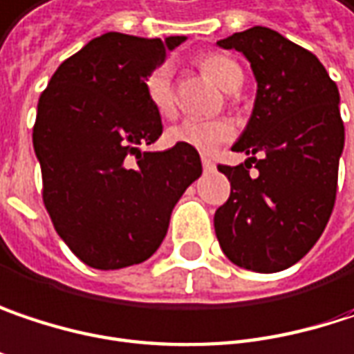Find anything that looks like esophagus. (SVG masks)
Listing matches in <instances>:
<instances>
[{"label":"esophagus","mask_w":354,"mask_h":354,"mask_svg":"<svg viewBox=\"0 0 354 354\" xmlns=\"http://www.w3.org/2000/svg\"><path fill=\"white\" fill-rule=\"evenodd\" d=\"M201 160H203V168H205L207 172L214 170V162H212V158H210V156H203Z\"/></svg>","instance_id":"obj_1"}]
</instances>
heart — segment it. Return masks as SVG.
I'll return each instance as SVG.
<instances>
[{
	"mask_svg": "<svg viewBox=\"0 0 354 354\" xmlns=\"http://www.w3.org/2000/svg\"><path fill=\"white\" fill-rule=\"evenodd\" d=\"M198 66L205 75L221 88L233 91L243 81V73L237 62L223 54H205L198 58ZM144 91L153 111L162 117H172L176 113V97L172 86V68L168 64L156 66L144 81ZM235 127L227 119H186L168 129L166 140L172 145H186L198 151H212L214 147L229 142Z\"/></svg>",
	"mask_w": 354,
	"mask_h": 354,
	"instance_id": "heart-1",
	"label": "heart"
}]
</instances>
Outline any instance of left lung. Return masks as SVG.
Listing matches in <instances>:
<instances>
[{
  "instance_id": "1",
  "label": "left lung",
  "mask_w": 354,
  "mask_h": 354,
  "mask_svg": "<svg viewBox=\"0 0 354 354\" xmlns=\"http://www.w3.org/2000/svg\"><path fill=\"white\" fill-rule=\"evenodd\" d=\"M216 44L245 54L257 97L233 145L251 158L239 166L218 164L231 194L214 212V233L239 268L281 272L314 247L335 209L344 145L337 82L310 50L263 26Z\"/></svg>"
}]
</instances>
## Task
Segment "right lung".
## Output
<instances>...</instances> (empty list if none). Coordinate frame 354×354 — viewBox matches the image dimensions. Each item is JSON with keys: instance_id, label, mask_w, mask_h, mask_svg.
Listing matches in <instances>:
<instances>
[{"instance_id": "right-lung-1", "label": "right lung", "mask_w": 354, "mask_h": 354, "mask_svg": "<svg viewBox=\"0 0 354 354\" xmlns=\"http://www.w3.org/2000/svg\"><path fill=\"white\" fill-rule=\"evenodd\" d=\"M182 42L107 32L66 58L40 95L32 140L42 201L60 239L95 270L151 257L178 198L203 174L192 147L140 151L162 136L145 77Z\"/></svg>"}]
</instances>
